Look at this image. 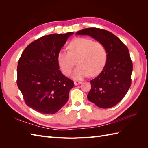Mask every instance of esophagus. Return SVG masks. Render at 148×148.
Masks as SVG:
<instances>
[{"label":"esophagus","instance_id":"34e87169","mask_svg":"<svg viewBox=\"0 0 148 148\" xmlns=\"http://www.w3.org/2000/svg\"><path fill=\"white\" fill-rule=\"evenodd\" d=\"M82 82H74V84L75 85H78V84H82Z\"/></svg>","mask_w":148,"mask_h":148}]
</instances>
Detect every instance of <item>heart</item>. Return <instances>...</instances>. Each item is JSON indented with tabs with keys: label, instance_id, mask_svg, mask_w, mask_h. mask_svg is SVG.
Masks as SVG:
<instances>
[{
	"label": "heart",
	"instance_id": "heart-1",
	"mask_svg": "<svg viewBox=\"0 0 148 148\" xmlns=\"http://www.w3.org/2000/svg\"><path fill=\"white\" fill-rule=\"evenodd\" d=\"M69 49V52L61 51L57 56L58 63L65 75L70 74L77 60L78 66L71 74L74 79H82L89 74L97 75L104 68L107 52L102 43L87 38H77L70 42Z\"/></svg>",
	"mask_w": 148,
	"mask_h": 148
}]
</instances>
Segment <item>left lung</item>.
<instances>
[{"label":"left lung","instance_id":"1","mask_svg":"<svg viewBox=\"0 0 148 148\" xmlns=\"http://www.w3.org/2000/svg\"><path fill=\"white\" fill-rule=\"evenodd\" d=\"M76 34L88 35L106 48V65L100 74L90 81L88 100L101 108H110L122 100L131 86L133 64L127 47L108 31L88 28Z\"/></svg>","mask_w":148,"mask_h":148}]
</instances>
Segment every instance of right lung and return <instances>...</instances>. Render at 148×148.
<instances>
[{
    "label": "right lung",
    "mask_w": 148,
    "mask_h": 148,
    "mask_svg": "<svg viewBox=\"0 0 148 148\" xmlns=\"http://www.w3.org/2000/svg\"><path fill=\"white\" fill-rule=\"evenodd\" d=\"M73 32L44 36L25 48L17 66V86L26 104L44 114L56 113L74 86L59 70L57 56Z\"/></svg>",
    "instance_id": "1"
}]
</instances>
